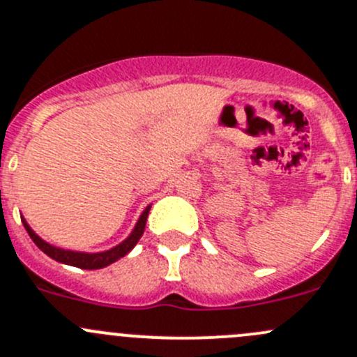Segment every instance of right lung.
I'll use <instances>...</instances> for the list:
<instances>
[{
    "instance_id": "right-lung-1",
    "label": "right lung",
    "mask_w": 357,
    "mask_h": 357,
    "mask_svg": "<svg viewBox=\"0 0 357 357\" xmlns=\"http://www.w3.org/2000/svg\"><path fill=\"white\" fill-rule=\"evenodd\" d=\"M149 212H150V205L143 211V214L139 215L138 222H136L135 229L131 231V235L124 240L122 243H119L117 247L110 248V250L105 252H96V254H86V252H74V250H66V248H59V247H53L50 245L48 242H45L43 238H39L34 231H32L31 226L27 225V221L22 219L24 222V228L27 229L29 236L32 238V242L36 243L43 252H45L48 257L55 259V261L62 262V264H68V266H75V268H81V269H102L105 266L112 264L115 262L117 259L124 257L126 254L135 248L138 240L142 238L143 231H145V225H146V218H149Z\"/></svg>"
}]
</instances>
